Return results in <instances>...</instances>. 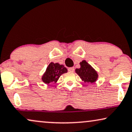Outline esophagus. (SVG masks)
I'll return each mask as SVG.
<instances>
[{
    "label": "esophagus",
    "instance_id": "esophagus-1",
    "mask_svg": "<svg viewBox=\"0 0 132 132\" xmlns=\"http://www.w3.org/2000/svg\"><path fill=\"white\" fill-rule=\"evenodd\" d=\"M68 71L71 72V73H73L74 71H75V68H74V67L69 68H68Z\"/></svg>",
    "mask_w": 132,
    "mask_h": 132
}]
</instances>
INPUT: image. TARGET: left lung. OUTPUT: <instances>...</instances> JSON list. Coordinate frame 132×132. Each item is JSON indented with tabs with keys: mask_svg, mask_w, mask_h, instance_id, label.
Listing matches in <instances>:
<instances>
[{
	"mask_svg": "<svg viewBox=\"0 0 132 132\" xmlns=\"http://www.w3.org/2000/svg\"><path fill=\"white\" fill-rule=\"evenodd\" d=\"M80 68L75 70L76 73L79 76L85 83L93 84L98 78L97 71L85 60L80 62Z\"/></svg>",
	"mask_w": 132,
	"mask_h": 132,
	"instance_id": "obj_1",
	"label": "left lung"
}]
</instances>
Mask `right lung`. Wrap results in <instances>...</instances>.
<instances>
[{
	"label": "right lung",
	"instance_id": "obj_1",
	"mask_svg": "<svg viewBox=\"0 0 132 132\" xmlns=\"http://www.w3.org/2000/svg\"><path fill=\"white\" fill-rule=\"evenodd\" d=\"M67 73V69L58 63L51 62L47 67V69L42 77V80L46 84L56 83L62 74Z\"/></svg>",
	"mask_w": 132,
	"mask_h": 132
}]
</instances>
